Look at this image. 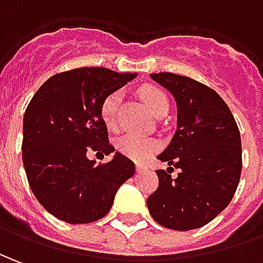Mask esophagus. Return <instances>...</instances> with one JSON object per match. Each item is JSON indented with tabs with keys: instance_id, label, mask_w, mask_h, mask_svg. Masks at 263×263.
Returning a JSON list of instances; mask_svg holds the SVG:
<instances>
[{
	"instance_id": "1",
	"label": "esophagus",
	"mask_w": 263,
	"mask_h": 263,
	"mask_svg": "<svg viewBox=\"0 0 263 263\" xmlns=\"http://www.w3.org/2000/svg\"><path fill=\"white\" fill-rule=\"evenodd\" d=\"M136 169H137V172H143V170L146 169V166L142 164V163H137V164H136Z\"/></svg>"
}]
</instances>
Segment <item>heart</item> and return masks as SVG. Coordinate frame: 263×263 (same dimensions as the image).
Instances as JSON below:
<instances>
[{
  "label": "heart",
  "instance_id": "b5f03b06",
  "mask_svg": "<svg viewBox=\"0 0 263 263\" xmlns=\"http://www.w3.org/2000/svg\"><path fill=\"white\" fill-rule=\"evenodd\" d=\"M139 96L156 117H163L169 111L167 96L160 88L155 86H144L139 90ZM120 100V91H113L107 94L101 101L100 117L108 128H114L117 124V111H119ZM116 147L127 157H132L135 160H144L157 149V143L146 136L127 133L120 136L116 140Z\"/></svg>",
  "mask_w": 263,
  "mask_h": 263
}]
</instances>
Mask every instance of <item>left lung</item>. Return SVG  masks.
Segmentation results:
<instances>
[{
	"mask_svg": "<svg viewBox=\"0 0 263 263\" xmlns=\"http://www.w3.org/2000/svg\"><path fill=\"white\" fill-rule=\"evenodd\" d=\"M150 77L173 94L177 128L159 160L173 167L156 170L159 186L147 197L152 218L175 231L202 228L231 203L242 170L238 124L225 101L211 87L172 73Z\"/></svg>",
	"mask_w": 263,
	"mask_h": 263,
	"instance_id": "1",
	"label": "left lung"
}]
</instances>
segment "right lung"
<instances>
[{
  "instance_id": "add662e5",
  "label": "right lung",
  "mask_w": 263,
  "mask_h": 263,
  "mask_svg": "<svg viewBox=\"0 0 263 263\" xmlns=\"http://www.w3.org/2000/svg\"><path fill=\"white\" fill-rule=\"evenodd\" d=\"M136 73L84 67L52 76L37 90L24 114L23 163L34 196L60 220L90 223L111 209L121 184L135 175V163L116 152L96 164L87 153L110 155L100 106Z\"/></svg>"
}]
</instances>
